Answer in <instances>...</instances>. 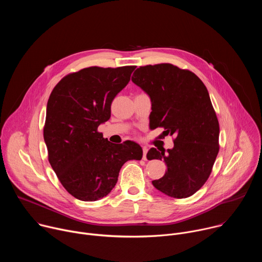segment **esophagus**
<instances>
[{"label":"esophagus","mask_w":262,"mask_h":262,"mask_svg":"<svg viewBox=\"0 0 262 262\" xmlns=\"http://www.w3.org/2000/svg\"><path fill=\"white\" fill-rule=\"evenodd\" d=\"M147 152H148V148H147V147H143V160H144V161L147 160V158H146Z\"/></svg>","instance_id":"1"}]
</instances>
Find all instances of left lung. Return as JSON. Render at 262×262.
Instances as JSON below:
<instances>
[{
	"label": "left lung",
	"mask_w": 262,
	"mask_h": 262,
	"mask_svg": "<svg viewBox=\"0 0 262 262\" xmlns=\"http://www.w3.org/2000/svg\"><path fill=\"white\" fill-rule=\"evenodd\" d=\"M132 81L151 99L150 127L176 137L172 149L147 154L167 165L154 186L173 198L192 196L206 182L219 152V121L205 85L192 71L168 63L141 66Z\"/></svg>",
	"instance_id": "left-lung-1"
}]
</instances>
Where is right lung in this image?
I'll use <instances>...</instances> for the list:
<instances>
[{
	"label": "right lung",
	"instance_id": "add662e5",
	"mask_svg": "<svg viewBox=\"0 0 262 262\" xmlns=\"http://www.w3.org/2000/svg\"><path fill=\"white\" fill-rule=\"evenodd\" d=\"M135 68H84L63 78L51 93L43 129L49 162L65 190L79 200L105 197L124 163L142 159L139 144L116 145L97 132Z\"/></svg>",
	"mask_w": 262,
	"mask_h": 262
}]
</instances>
